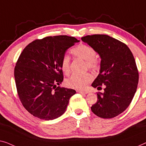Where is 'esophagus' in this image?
<instances>
[{
	"label": "esophagus",
	"instance_id": "obj_1",
	"mask_svg": "<svg viewBox=\"0 0 146 146\" xmlns=\"http://www.w3.org/2000/svg\"><path fill=\"white\" fill-rule=\"evenodd\" d=\"M77 92H78V93H79L81 94H86L88 93V92L84 91H77Z\"/></svg>",
	"mask_w": 146,
	"mask_h": 146
}]
</instances>
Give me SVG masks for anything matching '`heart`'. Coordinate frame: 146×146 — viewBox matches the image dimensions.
Here are the masks:
<instances>
[{"label": "heart", "instance_id": "heart-1", "mask_svg": "<svg viewBox=\"0 0 146 146\" xmlns=\"http://www.w3.org/2000/svg\"><path fill=\"white\" fill-rule=\"evenodd\" d=\"M74 57L83 59L85 61L87 67L96 71L100 67V61L95 57L96 50L89 45L81 44L71 50ZM61 67L63 73L68 74L70 71V58L68 55H64L61 61ZM93 79L91 74H73L65 81L67 87L75 89H83Z\"/></svg>", "mask_w": 146, "mask_h": 146}]
</instances>
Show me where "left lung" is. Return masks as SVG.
<instances>
[{"mask_svg": "<svg viewBox=\"0 0 146 146\" xmlns=\"http://www.w3.org/2000/svg\"><path fill=\"white\" fill-rule=\"evenodd\" d=\"M81 40L101 59L100 73L92 86L105 88L104 93H97L92 112L100 118H114L128 107L136 92L139 74L134 57L126 44L108 35L86 36Z\"/></svg>", "mask_w": 146, "mask_h": 146, "instance_id": "8db88e82", "label": "left lung"}]
</instances>
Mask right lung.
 <instances>
[{
    "instance_id": "right-lung-1",
    "label": "right lung",
    "mask_w": 146,
    "mask_h": 146,
    "mask_svg": "<svg viewBox=\"0 0 146 146\" xmlns=\"http://www.w3.org/2000/svg\"><path fill=\"white\" fill-rule=\"evenodd\" d=\"M74 37L48 36L24 49L14 68L17 93L24 107L45 120L61 116L75 90L57 87L63 80L61 61L67 49L79 42Z\"/></svg>"
}]
</instances>
